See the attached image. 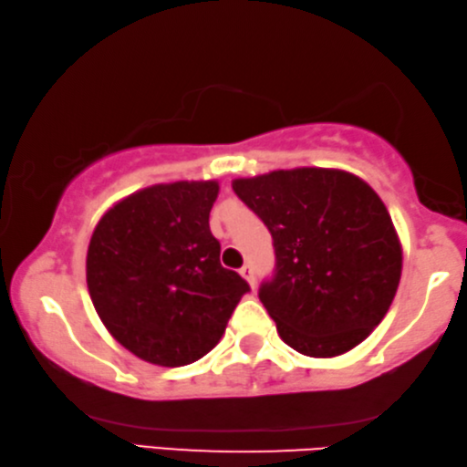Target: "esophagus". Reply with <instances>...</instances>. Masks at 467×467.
<instances>
[{"instance_id": "34e87169", "label": "esophagus", "mask_w": 467, "mask_h": 467, "mask_svg": "<svg viewBox=\"0 0 467 467\" xmlns=\"http://www.w3.org/2000/svg\"><path fill=\"white\" fill-rule=\"evenodd\" d=\"M240 275H242V277L244 279H246L248 281V284L252 285V287H254V284H256V279H254V269H252V265H244L242 266V269H240Z\"/></svg>"}]
</instances>
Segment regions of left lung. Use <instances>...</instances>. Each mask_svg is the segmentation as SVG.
Here are the masks:
<instances>
[{"instance_id":"8db88e82","label":"left lung","mask_w":467,"mask_h":467,"mask_svg":"<svg viewBox=\"0 0 467 467\" xmlns=\"http://www.w3.org/2000/svg\"><path fill=\"white\" fill-rule=\"evenodd\" d=\"M271 232L275 271L258 289L289 348L346 354L385 318L401 277V246L379 194L356 175L300 167L234 180Z\"/></svg>"}]
</instances>
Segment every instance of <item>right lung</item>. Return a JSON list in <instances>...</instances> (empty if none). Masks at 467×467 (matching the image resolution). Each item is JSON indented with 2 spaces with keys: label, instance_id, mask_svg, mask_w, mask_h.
<instances>
[{
  "label": "right lung",
  "instance_id": "obj_1",
  "mask_svg": "<svg viewBox=\"0 0 467 467\" xmlns=\"http://www.w3.org/2000/svg\"><path fill=\"white\" fill-rule=\"evenodd\" d=\"M217 182H175L124 198L95 227L87 284L121 346L150 364L186 366L217 346L246 279L219 261L209 213Z\"/></svg>",
  "mask_w": 467,
  "mask_h": 467
}]
</instances>
